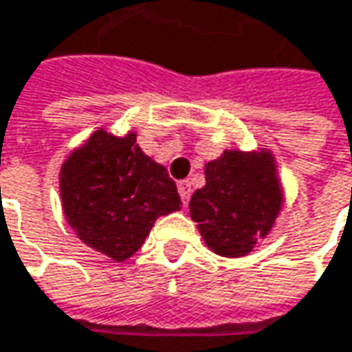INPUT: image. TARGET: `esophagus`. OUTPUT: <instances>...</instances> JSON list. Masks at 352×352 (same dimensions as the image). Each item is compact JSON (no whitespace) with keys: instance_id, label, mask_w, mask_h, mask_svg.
Segmentation results:
<instances>
[{"instance_id":"esophagus-1","label":"esophagus","mask_w":352,"mask_h":352,"mask_svg":"<svg viewBox=\"0 0 352 352\" xmlns=\"http://www.w3.org/2000/svg\"><path fill=\"white\" fill-rule=\"evenodd\" d=\"M177 189H179V195H181V201H183V205H187L189 203V197H191V183L189 181H181L179 185H177Z\"/></svg>"}]
</instances>
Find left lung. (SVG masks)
I'll use <instances>...</instances> for the list:
<instances>
[{
  "label": "left lung",
  "instance_id": "left-lung-1",
  "mask_svg": "<svg viewBox=\"0 0 352 352\" xmlns=\"http://www.w3.org/2000/svg\"><path fill=\"white\" fill-rule=\"evenodd\" d=\"M205 187L191 201V219L207 247L223 257H243L273 227L283 205L269 151H225L205 167Z\"/></svg>",
  "mask_w": 352,
  "mask_h": 352
}]
</instances>
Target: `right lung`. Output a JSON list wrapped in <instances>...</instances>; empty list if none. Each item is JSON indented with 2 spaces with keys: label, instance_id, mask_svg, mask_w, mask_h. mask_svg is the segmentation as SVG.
Returning <instances> with one entry per match:
<instances>
[{
  "label": "right lung",
  "instance_id": "right-lung-1",
  "mask_svg": "<svg viewBox=\"0 0 352 352\" xmlns=\"http://www.w3.org/2000/svg\"><path fill=\"white\" fill-rule=\"evenodd\" d=\"M135 137L95 131L59 175L67 223L87 247L113 261L131 257L157 219L181 209L175 181Z\"/></svg>",
  "mask_w": 352,
  "mask_h": 352
}]
</instances>
